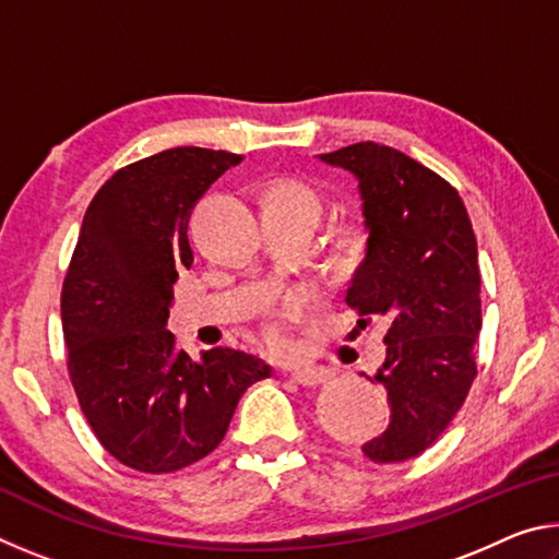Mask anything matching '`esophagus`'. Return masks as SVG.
Listing matches in <instances>:
<instances>
[{
  "mask_svg": "<svg viewBox=\"0 0 559 559\" xmlns=\"http://www.w3.org/2000/svg\"><path fill=\"white\" fill-rule=\"evenodd\" d=\"M290 380L302 386H318L330 380V370H325V367H302V370L290 372Z\"/></svg>",
  "mask_w": 559,
  "mask_h": 559,
  "instance_id": "obj_1",
  "label": "esophagus"
}]
</instances>
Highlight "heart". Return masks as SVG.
Segmentation results:
<instances>
[{"label": "heart", "instance_id": "b5f03b06", "mask_svg": "<svg viewBox=\"0 0 559 559\" xmlns=\"http://www.w3.org/2000/svg\"><path fill=\"white\" fill-rule=\"evenodd\" d=\"M269 204H288V206H306V210L320 214L323 210V200H320V194L316 192L313 187L296 182V179H288V182H281L271 189L269 194ZM263 335V343H266L269 349L278 355H286L293 349V333L286 320L281 318H273L269 320L266 325L261 330Z\"/></svg>", "mask_w": 559, "mask_h": 559}]
</instances>
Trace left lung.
<instances>
[{"mask_svg": "<svg viewBox=\"0 0 559 559\" xmlns=\"http://www.w3.org/2000/svg\"><path fill=\"white\" fill-rule=\"evenodd\" d=\"M357 177L367 246L347 306L386 325L374 380L390 400V427L367 441L374 463L419 456L466 402L476 380L480 271L466 206L447 179L400 150L355 143L320 155Z\"/></svg>", "mask_w": 559, "mask_h": 559, "instance_id": "8db88e82", "label": "left lung"}]
</instances>
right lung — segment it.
I'll use <instances>...</instances> for the list:
<instances>
[{"mask_svg": "<svg viewBox=\"0 0 559 559\" xmlns=\"http://www.w3.org/2000/svg\"><path fill=\"white\" fill-rule=\"evenodd\" d=\"M241 155L173 147L118 169L88 204L61 290L69 374L112 459L143 473L192 466L219 447L241 394L271 367L214 347L194 362L167 330L192 266L189 216Z\"/></svg>", "mask_w": 559, "mask_h": 559, "instance_id": "1", "label": "right lung"}]
</instances>
